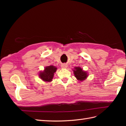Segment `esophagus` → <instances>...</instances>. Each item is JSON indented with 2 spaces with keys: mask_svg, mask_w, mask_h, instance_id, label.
<instances>
[{
  "mask_svg": "<svg viewBox=\"0 0 126 126\" xmlns=\"http://www.w3.org/2000/svg\"><path fill=\"white\" fill-rule=\"evenodd\" d=\"M61 66L62 68H67V64H63L61 65Z\"/></svg>",
  "mask_w": 126,
  "mask_h": 126,
  "instance_id": "34e87169",
  "label": "esophagus"
}]
</instances>
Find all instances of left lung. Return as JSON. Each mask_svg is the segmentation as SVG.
<instances>
[{
	"instance_id": "obj_1",
	"label": "left lung",
	"mask_w": 126,
	"mask_h": 126,
	"mask_svg": "<svg viewBox=\"0 0 126 126\" xmlns=\"http://www.w3.org/2000/svg\"><path fill=\"white\" fill-rule=\"evenodd\" d=\"M74 75L77 79L79 81H83L87 78L88 76L87 73L85 71H83L82 69L79 67H75L74 70Z\"/></svg>"
}]
</instances>
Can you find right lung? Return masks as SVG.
<instances>
[{
	"label": "right lung",
	"instance_id": "1",
	"mask_svg": "<svg viewBox=\"0 0 126 126\" xmlns=\"http://www.w3.org/2000/svg\"><path fill=\"white\" fill-rule=\"evenodd\" d=\"M57 68L56 66L50 65L45 67L44 70L41 72L39 74V77L44 81L50 82L52 81L54 73L56 71Z\"/></svg>",
	"mask_w": 126,
	"mask_h": 126
}]
</instances>
